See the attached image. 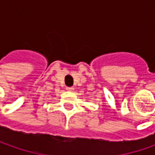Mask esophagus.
Wrapping results in <instances>:
<instances>
[{
	"instance_id": "1",
	"label": "esophagus",
	"mask_w": 155,
	"mask_h": 155,
	"mask_svg": "<svg viewBox=\"0 0 155 155\" xmlns=\"http://www.w3.org/2000/svg\"><path fill=\"white\" fill-rule=\"evenodd\" d=\"M66 90H67L68 91H72L74 90V88H73V87H66Z\"/></svg>"
}]
</instances>
